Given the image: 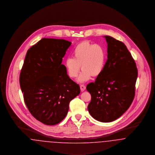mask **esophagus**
Instances as JSON below:
<instances>
[{
    "instance_id": "obj_1",
    "label": "esophagus",
    "mask_w": 155,
    "mask_h": 155,
    "mask_svg": "<svg viewBox=\"0 0 155 155\" xmlns=\"http://www.w3.org/2000/svg\"><path fill=\"white\" fill-rule=\"evenodd\" d=\"M80 88H81V91H83L84 90L86 89V86L84 84H81V85H80Z\"/></svg>"
}]
</instances>
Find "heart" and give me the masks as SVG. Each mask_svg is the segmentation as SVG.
Listing matches in <instances>:
<instances>
[{"mask_svg": "<svg viewBox=\"0 0 155 155\" xmlns=\"http://www.w3.org/2000/svg\"><path fill=\"white\" fill-rule=\"evenodd\" d=\"M73 58L66 59L65 66L70 78L78 76L81 66L82 72L78 78L79 82L89 81L91 76H99L103 73L106 63V51L100 44L84 41L77 45L72 52Z\"/></svg>", "mask_w": 155, "mask_h": 155, "instance_id": "obj_1", "label": "heart"}]
</instances>
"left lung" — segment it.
Returning a JSON list of instances; mask_svg holds the SVG:
<instances>
[{"label":"left lung","mask_w":155,"mask_h":155,"mask_svg":"<svg viewBox=\"0 0 155 155\" xmlns=\"http://www.w3.org/2000/svg\"><path fill=\"white\" fill-rule=\"evenodd\" d=\"M107 42V60L103 73L87 84L91 94L87 108L90 115L103 122L113 121L130 107L135 97L138 69L125 45L110 36Z\"/></svg>","instance_id":"8db88e82"}]
</instances>
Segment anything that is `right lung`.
Returning <instances> with one entry per match:
<instances>
[{"label": "right lung", "mask_w": 155, "mask_h": 155, "mask_svg": "<svg viewBox=\"0 0 155 155\" xmlns=\"http://www.w3.org/2000/svg\"><path fill=\"white\" fill-rule=\"evenodd\" d=\"M71 45L62 39H41L27 51L20 74L25 105L36 120L47 125L62 121L70 101L81 93L61 64Z\"/></svg>", "instance_id": "obj_1"}]
</instances>
